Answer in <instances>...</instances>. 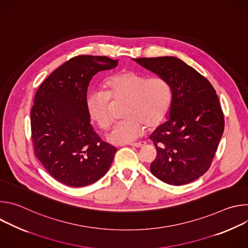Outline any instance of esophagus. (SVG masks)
Here are the masks:
<instances>
[{
  "label": "esophagus",
  "instance_id": "obj_1",
  "mask_svg": "<svg viewBox=\"0 0 248 248\" xmlns=\"http://www.w3.org/2000/svg\"><path fill=\"white\" fill-rule=\"evenodd\" d=\"M130 145L133 147H136V148H142L143 146L146 145V143L145 142H136V143H131Z\"/></svg>",
  "mask_w": 248,
  "mask_h": 248
}]
</instances>
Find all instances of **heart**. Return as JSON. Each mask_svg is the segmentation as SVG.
I'll return each mask as SVG.
<instances>
[{"label": "heart", "mask_w": 248, "mask_h": 248, "mask_svg": "<svg viewBox=\"0 0 248 248\" xmlns=\"http://www.w3.org/2000/svg\"><path fill=\"white\" fill-rule=\"evenodd\" d=\"M105 92L92 90L86 97L89 118L100 128H108L111 99L125 101L124 120L114 124L107 139L114 144L131 143L145 132L146 126H157L166 117L171 101V88L162 78H149L130 70L117 73L104 83Z\"/></svg>", "instance_id": "obj_1"}]
</instances>
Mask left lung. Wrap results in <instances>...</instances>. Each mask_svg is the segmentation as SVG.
<instances>
[{"label": "left lung", "mask_w": 248, "mask_h": 248, "mask_svg": "<svg viewBox=\"0 0 248 248\" xmlns=\"http://www.w3.org/2000/svg\"><path fill=\"white\" fill-rule=\"evenodd\" d=\"M132 60L171 88L167 121L150 136L157 150L151 172L171 186L197 180L208 170L224 132V115L214 87L179 58Z\"/></svg>", "instance_id": "8db88e82"}]
</instances>
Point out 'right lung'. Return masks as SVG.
I'll use <instances>...</instances> for the list:
<instances>
[{"label":"right lung","instance_id":"add662e5","mask_svg":"<svg viewBox=\"0 0 248 248\" xmlns=\"http://www.w3.org/2000/svg\"><path fill=\"white\" fill-rule=\"evenodd\" d=\"M118 62L102 56L75 57L53 72L35 95L30 113L35 155L63 185L94 184L112 165L117 148L93 129L85 101L92 78Z\"/></svg>","mask_w":248,"mask_h":248}]
</instances>
